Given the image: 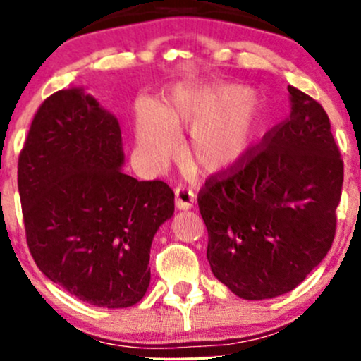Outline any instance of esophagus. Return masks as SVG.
Listing matches in <instances>:
<instances>
[{
    "label": "esophagus",
    "mask_w": 361,
    "mask_h": 361,
    "mask_svg": "<svg viewBox=\"0 0 361 361\" xmlns=\"http://www.w3.org/2000/svg\"><path fill=\"white\" fill-rule=\"evenodd\" d=\"M175 195H176L175 204H176L178 209L186 210V209H190V207L193 205L195 193L192 192V190L188 188V186H185V185H178L176 188H175Z\"/></svg>",
    "instance_id": "esophagus-1"
}]
</instances>
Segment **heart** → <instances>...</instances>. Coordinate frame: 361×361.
Here are the masks:
<instances>
[{
    "mask_svg": "<svg viewBox=\"0 0 361 361\" xmlns=\"http://www.w3.org/2000/svg\"><path fill=\"white\" fill-rule=\"evenodd\" d=\"M256 103L238 88H178L166 103L137 111V139L144 156L163 163L176 146L175 134L190 130L186 156L200 171L233 168L250 149L256 130Z\"/></svg>",
    "mask_w": 361,
    "mask_h": 361,
    "instance_id": "b5f03b06",
    "label": "heart"
}]
</instances>
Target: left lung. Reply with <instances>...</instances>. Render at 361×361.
<instances>
[{
	"label": "left lung",
	"mask_w": 361,
	"mask_h": 361,
	"mask_svg": "<svg viewBox=\"0 0 361 361\" xmlns=\"http://www.w3.org/2000/svg\"><path fill=\"white\" fill-rule=\"evenodd\" d=\"M292 111L198 192L215 279L263 300L305 280L331 250L343 159L321 103L288 86Z\"/></svg>",
	"instance_id": "8db88e82"
}]
</instances>
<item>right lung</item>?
I'll return each mask as SVG.
<instances>
[{
	"label": "right lung",
	"mask_w": 361,
	"mask_h": 361,
	"mask_svg": "<svg viewBox=\"0 0 361 361\" xmlns=\"http://www.w3.org/2000/svg\"><path fill=\"white\" fill-rule=\"evenodd\" d=\"M122 164L117 118L82 90L45 98L18 157L32 258L49 280L97 307L142 299L152 238L175 212L168 183L137 181Z\"/></svg>",
	"instance_id": "obj_1"
}]
</instances>
